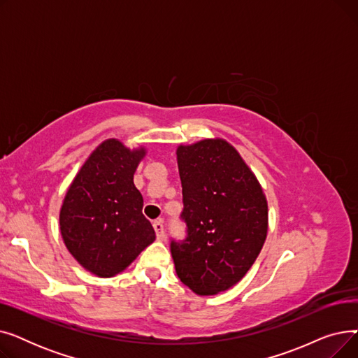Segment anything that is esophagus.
I'll return each mask as SVG.
<instances>
[{"label":"esophagus","instance_id":"esophagus-1","mask_svg":"<svg viewBox=\"0 0 358 358\" xmlns=\"http://www.w3.org/2000/svg\"><path fill=\"white\" fill-rule=\"evenodd\" d=\"M154 229H155V234H157V239L158 241H162L164 239V224H162V220H155L154 222Z\"/></svg>","mask_w":358,"mask_h":358}]
</instances>
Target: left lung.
I'll list each match as a JSON object with an SVG mask.
<instances>
[{"mask_svg":"<svg viewBox=\"0 0 358 358\" xmlns=\"http://www.w3.org/2000/svg\"><path fill=\"white\" fill-rule=\"evenodd\" d=\"M187 238L171 242L176 271L199 296L235 286L252 267L268 231V204L255 174L222 138L178 145Z\"/></svg>","mask_w":358,"mask_h":358,"instance_id":"left-lung-1","label":"left lung"}]
</instances>
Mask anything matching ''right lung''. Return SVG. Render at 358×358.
I'll use <instances>...</instances> for the list:
<instances>
[{"label": "right lung", "instance_id": "1", "mask_svg": "<svg viewBox=\"0 0 358 358\" xmlns=\"http://www.w3.org/2000/svg\"><path fill=\"white\" fill-rule=\"evenodd\" d=\"M146 148L107 139L92 150L68 187L59 212L66 250L87 271L107 278L124 271L155 241L142 215L134 176Z\"/></svg>", "mask_w": 358, "mask_h": 358}]
</instances>
